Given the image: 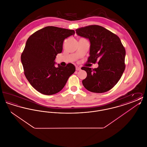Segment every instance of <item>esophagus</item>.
Listing matches in <instances>:
<instances>
[{
    "mask_svg": "<svg viewBox=\"0 0 147 147\" xmlns=\"http://www.w3.org/2000/svg\"><path fill=\"white\" fill-rule=\"evenodd\" d=\"M76 70L77 71H78V70H80L81 69V68L79 67H78V66H76Z\"/></svg>",
    "mask_w": 147,
    "mask_h": 147,
    "instance_id": "1",
    "label": "esophagus"
}]
</instances>
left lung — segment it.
I'll list each match as a JSON object with an SVG mask.
<instances>
[{
  "instance_id": "obj_1",
  "label": "left lung",
  "mask_w": 147,
  "mask_h": 147,
  "mask_svg": "<svg viewBox=\"0 0 147 147\" xmlns=\"http://www.w3.org/2000/svg\"><path fill=\"white\" fill-rule=\"evenodd\" d=\"M77 34L90 42L88 62L98 63L97 68L83 67L87 77L83 80L89 91L102 93L117 83L125 69L126 50L119 36L102 26L93 25L77 28Z\"/></svg>"
}]
</instances>
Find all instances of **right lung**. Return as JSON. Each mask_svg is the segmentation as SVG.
Returning a JSON list of instances; mask_svg holds the SVG:
<instances>
[{
    "instance_id": "obj_1",
    "label": "right lung",
    "mask_w": 147,
    "mask_h": 147,
    "mask_svg": "<svg viewBox=\"0 0 147 147\" xmlns=\"http://www.w3.org/2000/svg\"><path fill=\"white\" fill-rule=\"evenodd\" d=\"M75 34L73 30L55 26L40 29L28 37L21 54L25 76L32 86L42 94L50 95L61 91L76 71L68 63L55 66V59L63 49L65 38Z\"/></svg>"
}]
</instances>
